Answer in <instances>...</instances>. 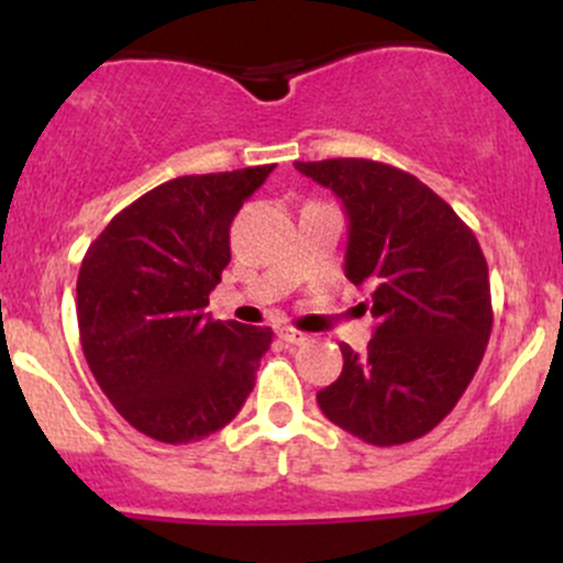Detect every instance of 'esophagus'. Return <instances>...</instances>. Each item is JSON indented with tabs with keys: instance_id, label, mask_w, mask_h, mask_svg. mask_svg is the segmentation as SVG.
Here are the masks:
<instances>
[{
	"instance_id": "34e87169",
	"label": "esophagus",
	"mask_w": 563,
	"mask_h": 563,
	"mask_svg": "<svg viewBox=\"0 0 563 563\" xmlns=\"http://www.w3.org/2000/svg\"><path fill=\"white\" fill-rule=\"evenodd\" d=\"M277 334H280V340H283V343H288V345H305V343H308V334H305V332H297V329H280V332H277Z\"/></svg>"
}]
</instances>
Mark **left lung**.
Masks as SVG:
<instances>
[{"label":"left lung","mask_w":563,"mask_h":563,"mask_svg":"<svg viewBox=\"0 0 563 563\" xmlns=\"http://www.w3.org/2000/svg\"><path fill=\"white\" fill-rule=\"evenodd\" d=\"M349 220L345 277L371 288L367 351L316 395L323 417L373 446L430 433L455 408L490 340L487 261L474 231L417 176L362 157L294 163Z\"/></svg>","instance_id":"obj_1"}]
</instances>
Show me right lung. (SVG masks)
<instances>
[{
  "instance_id": "obj_1",
  "label": "right lung",
  "mask_w": 563,
  "mask_h": 563,
  "mask_svg": "<svg viewBox=\"0 0 563 563\" xmlns=\"http://www.w3.org/2000/svg\"><path fill=\"white\" fill-rule=\"evenodd\" d=\"M275 166L163 181L124 207L81 261L78 332L95 382L139 433L190 444L253 391L269 327L212 321L229 229Z\"/></svg>"
}]
</instances>
